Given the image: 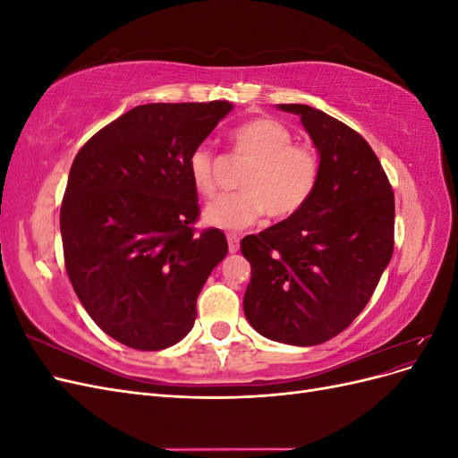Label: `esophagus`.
I'll list each match as a JSON object with an SVG mask.
<instances>
[{"label":"esophagus","mask_w":458,"mask_h":458,"mask_svg":"<svg viewBox=\"0 0 458 458\" xmlns=\"http://www.w3.org/2000/svg\"><path fill=\"white\" fill-rule=\"evenodd\" d=\"M227 242H229V252H231V254L239 252V246H241V239H239V234L229 233V234H227Z\"/></svg>","instance_id":"34e87169"}]
</instances>
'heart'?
Listing matches in <instances>:
<instances>
[{
	"mask_svg": "<svg viewBox=\"0 0 458 458\" xmlns=\"http://www.w3.org/2000/svg\"><path fill=\"white\" fill-rule=\"evenodd\" d=\"M231 140L239 155L252 165L241 179L239 192L219 197L206 206L208 225L239 231L269 214L273 219L296 216L310 202L321 175V160L311 145H296L294 135L279 120L261 116L233 130ZM192 187L202 197L217 189L216 157L208 145H199L189 157Z\"/></svg>",
	"mask_w": 458,
	"mask_h": 458,
	"instance_id": "1",
	"label": "heart"
}]
</instances>
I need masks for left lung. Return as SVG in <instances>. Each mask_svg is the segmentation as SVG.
Wrapping results in <instances>:
<instances>
[{"label": "left lung", "instance_id": "left-lung-1", "mask_svg": "<svg viewBox=\"0 0 458 458\" xmlns=\"http://www.w3.org/2000/svg\"><path fill=\"white\" fill-rule=\"evenodd\" d=\"M276 108L300 116L321 175L296 216L241 241L252 266L242 308L261 336L308 348L340 335L369 303L394 254L395 202L357 131L308 105Z\"/></svg>", "mask_w": 458, "mask_h": 458}]
</instances>
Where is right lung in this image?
<instances>
[{"mask_svg": "<svg viewBox=\"0 0 458 458\" xmlns=\"http://www.w3.org/2000/svg\"><path fill=\"white\" fill-rule=\"evenodd\" d=\"M233 103L140 105L80 148L61 206L64 266L103 332L133 350L182 342L197 298L227 256L219 229L192 231L189 157Z\"/></svg>", "mask_w": 458, "mask_h": 458, "instance_id": "obj_1", "label": "right lung"}]
</instances>
